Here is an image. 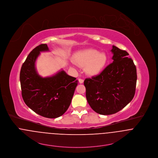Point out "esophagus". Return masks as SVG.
<instances>
[{"label":"esophagus","mask_w":158,"mask_h":158,"mask_svg":"<svg viewBox=\"0 0 158 158\" xmlns=\"http://www.w3.org/2000/svg\"><path fill=\"white\" fill-rule=\"evenodd\" d=\"M78 81H79V83H80V84H81V83H83L84 82V80H83V79L80 78V79H78Z\"/></svg>","instance_id":"34e87169"}]
</instances>
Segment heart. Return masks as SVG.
Returning <instances> with one entry per match:
<instances>
[{"instance_id": "1", "label": "heart", "mask_w": 158, "mask_h": 158, "mask_svg": "<svg viewBox=\"0 0 158 158\" xmlns=\"http://www.w3.org/2000/svg\"><path fill=\"white\" fill-rule=\"evenodd\" d=\"M75 60L81 66H86L85 71L90 75H95L104 68L107 57L104 52H99L96 49H88L78 52Z\"/></svg>"}]
</instances>
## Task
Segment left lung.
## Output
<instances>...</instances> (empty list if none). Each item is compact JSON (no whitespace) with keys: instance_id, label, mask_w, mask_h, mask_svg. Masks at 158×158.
<instances>
[{"instance_id":"left-lung-1","label":"left lung","mask_w":158,"mask_h":158,"mask_svg":"<svg viewBox=\"0 0 158 158\" xmlns=\"http://www.w3.org/2000/svg\"><path fill=\"white\" fill-rule=\"evenodd\" d=\"M113 62L100 73L86 78L87 101L100 115L114 114L125 107L134 97L136 68L129 53L115 46L111 50Z\"/></svg>"}]
</instances>
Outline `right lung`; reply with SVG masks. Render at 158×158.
Listing matches in <instances>:
<instances>
[{
  "mask_svg": "<svg viewBox=\"0 0 158 158\" xmlns=\"http://www.w3.org/2000/svg\"><path fill=\"white\" fill-rule=\"evenodd\" d=\"M48 51L46 44H41L29 54L21 68L20 81L22 98L27 106L43 117L56 118L69 108L78 80L63 70L51 77L40 76L35 61L40 52Z\"/></svg>",
  "mask_w": 158,
  "mask_h": 158,
  "instance_id": "add662e5",
  "label": "right lung"
}]
</instances>
